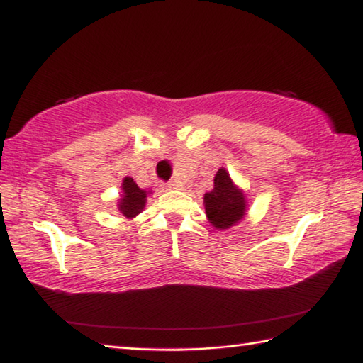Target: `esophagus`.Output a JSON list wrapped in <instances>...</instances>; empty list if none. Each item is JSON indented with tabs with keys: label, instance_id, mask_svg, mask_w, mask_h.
<instances>
[{
	"label": "esophagus",
	"instance_id": "34e87169",
	"mask_svg": "<svg viewBox=\"0 0 363 363\" xmlns=\"http://www.w3.org/2000/svg\"><path fill=\"white\" fill-rule=\"evenodd\" d=\"M172 189H176V181H169L164 184V190H172Z\"/></svg>",
	"mask_w": 363,
	"mask_h": 363
}]
</instances>
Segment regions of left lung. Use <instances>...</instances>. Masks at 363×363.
I'll use <instances>...</instances> for the list:
<instances>
[{
  "label": "left lung",
  "instance_id": "obj_1",
  "mask_svg": "<svg viewBox=\"0 0 363 363\" xmlns=\"http://www.w3.org/2000/svg\"><path fill=\"white\" fill-rule=\"evenodd\" d=\"M206 213L217 229H228L245 215V196L235 187L226 169L220 168L213 179V190L204 195Z\"/></svg>",
  "mask_w": 363,
  "mask_h": 363
}]
</instances>
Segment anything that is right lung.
<instances>
[{"label": "right lung", "mask_w": 363, "mask_h": 363, "mask_svg": "<svg viewBox=\"0 0 363 363\" xmlns=\"http://www.w3.org/2000/svg\"><path fill=\"white\" fill-rule=\"evenodd\" d=\"M123 198L120 201V212L126 218H133L137 213H140L145 207L146 191L138 189L133 177H125L123 181Z\"/></svg>", "instance_id": "obj_1"}]
</instances>
